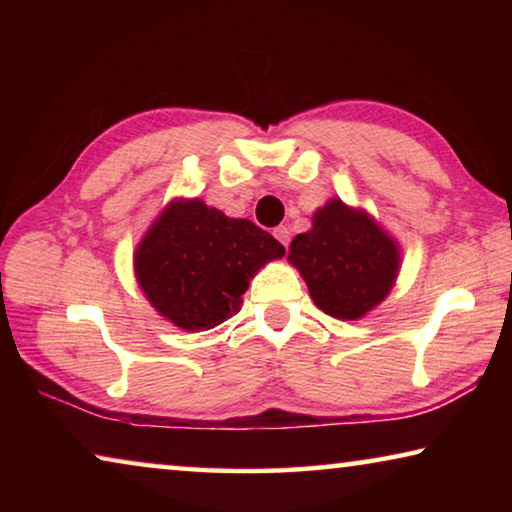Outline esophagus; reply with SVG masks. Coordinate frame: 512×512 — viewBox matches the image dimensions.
<instances>
[{
    "mask_svg": "<svg viewBox=\"0 0 512 512\" xmlns=\"http://www.w3.org/2000/svg\"><path fill=\"white\" fill-rule=\"evenodd\" d=\"M273 237L280 241L282 246H289V241H291V232H289V228L287 225H277V228L273 230Z\"/></svg>",
    "mask_w": 512,
    "mask_h": 512,
    "instance_id": "1",
    "label": "esophagus"
}]
</instances>
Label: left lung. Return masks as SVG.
Returning <instances> with one entry per match:
<instances>
[{
    "label": "left lung",
    "mask_w": 512,
    "mask_h": 512,
    "mask_svg": "<svg viewBox=\"0 0 512 512\" xmlns=\"http://www.w3.org/2000/svg\"><path fill=\"white\" fill-rule=\"evenodd\" d=\"M311 223L289 248V262L305 277L311 300L332 318L366 316L391 293L400 271L395 239L341 198L316 210Z\"/></svg>",
    "instance_id": "left-lung-1"
}]
</instances>
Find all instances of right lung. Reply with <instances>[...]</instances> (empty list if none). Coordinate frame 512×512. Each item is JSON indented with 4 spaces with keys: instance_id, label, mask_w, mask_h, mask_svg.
Masks as SVG:
<instances>
[{
    "instance_id": "add662e5",
    "label": "right lung",
    "mask_w": 512,
    "mask_h": 512,
    "mask_svg": "<svg viewBox=\"0 0 512 512\" xmlns=\"http://www.w3.org/2000/svg\"><path fill=\"white\" fill-rule=\"evenodd\" d=\"M284 246L248 219L201 198L171 201L135 250L137 284L158 314L187 332L221 325L241 309L250 280Z\"/></svg>"
}]
</instances>
